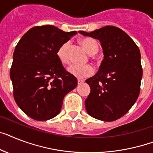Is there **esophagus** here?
<instances>
[{
  "label": "esophagus",
  "instance_id": "obj_1",
  "mask_svg": "<svg viewBox=\"0 0 153 153\" xmlns=\"http://www.w3.org/2000/svg\"><path fill=\"white\" fill-rule=\"evenodd\" d=\"M84 79H78V80H77V84H79H79H83V83H84Z\"/></svg>",
  "mask_w": 153,
  "mask_h": 153
}]
</instances>
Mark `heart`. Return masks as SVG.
Returning <instances> with one entry per match:
<instances>
[{
  "label": "heart",
  "mask_w": 153,
  "mask_h": 153,
  "mask_svg": "<svg viewBox=\"0 0 153 153\" xmlns=\"http://www.w3.org/2000/svg\"><path fill=\"white\" fill-rule=\"evenodd\" d=\"M80 44L84 49L91 55H94L98 51V45L97 41L90 37H85L80 40ZM69 43L65 42L62 45L57 51V57L63 65H69L70 63L69 56ZM69 74L78 79L88 77L94 74V68L89 64L83 65H74L68 69Z\"/></svg>",
  "instance_id": "1"
}]
</instances>
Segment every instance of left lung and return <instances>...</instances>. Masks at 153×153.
Returning a JSON list of instances; mask_svg holds the SVG:
<instances>
[{"mask_svg": "<svg viewBox=\"0 0 153 153\" xmlns=\"http://www.w3.org/2000/svg\"><path fill=\"white\" fill-rule=\"evenodd\" d=\"M79 33L99 40L104 54L98 73L86 79L91 88L84 102L86 110L95 119L117 120L129 111L139 95L142 77L139 48L116 26Z\"/></svg>", "mask_w": 153, "mask_h": 153, "instance_id": "left-lung-1", "label": "left lung"}]
</instances>
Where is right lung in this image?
Instances as JSON below:
<instances>
[{
	"mask_svg": "<svg viewBox=\"0 0 153 153\" xmlns=\"http://www.w3.org/2000/svg\"><path fill=\"white\" fill-rule=\"evenodd\" d=\"M76 33L51 25L35 26L16 45L10 70L13 95L30 118L44 121L56 117L65 94L77 85L57 57L59 48Z\"/></svg>",
	"mask_w": 153,
	"mask_h": 153,
	"instance_id": "right-lung-1",
	"label": "right lung"
}]
</instances>
